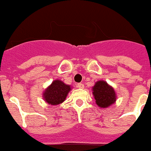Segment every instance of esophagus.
Returning a JSON list of instances; mask_svg holds the SVG:
<instances>
[{
    "label": "esophagus",
    "mask_w": 151,
    "mask_h": 151,
    "mask_svg": "<svg viewBox=\"0 0 151 151\" xmlns=\"http://www.w3.org/2000/svg\"><path fill=\"white\" fill-rule=\"evenodd\" d=\"M77 88H80V89H83V88H84V85L83 83H77Z\"/></svg>",
    "instance_id": "obj_1"
}]
</instances>
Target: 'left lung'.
<instances>
[{"label":"left lung","instance_id":"8db88e82","mask_svg":"<svg viewBox=\"0 0 151 151\" xmlns=\"http://www.w3.org/2000/svg\"><path fill=\"white\" fill-rule=\"evenodd\" d=\"M93 94L96 99V103L100 107H108L109 105L115 103L116 100L113 88L103 80L96 83L93 88Z\"/></svg>","mask_w":151,"mask_h":151}]
</instances>
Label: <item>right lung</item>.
Wrapping results in <instances>:
<instances>
[{
    "label": "right lung",
    "mask_w": 151,
    "mask_h": 151,
    "mask_svg": "<svg viewBox=\"0 0 151 151\" xmlns=\"http://www.w3.org/2000/svg\"><path fill=\"white\" fill-rule=\"evenodd\" d=\"M70 90L69 85L64 84L60 80H55L45 90L43 97L49 104L58 105L64 101Z\"/></svg>",
    "instance_id": "obj_1"
}]
</instances>
